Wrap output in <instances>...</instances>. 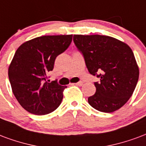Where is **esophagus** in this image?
I'll list each match as a JSON object with an SVG mask.
<instances>
[{
	"mask_svg": "<svg viewBox=\"0 0 146 146\" xmlns=\"http://www.w3.org/2000/svg\"><path fill=\"white\" fill-rule=\"evenodd\" d=\"M75 84H76V85H77V86H80H80H82V85L84 84V83L81 81H80V82H77V83H76Z\"/></svg>",
	"mask_w": 146,
	"mask_h": 146,
	"instance_id": "obj_1",
	"label": "esophagus"
}]
</instances>
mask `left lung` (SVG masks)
I'll use <instances>...</instances> for the list:
<instances>
[{
	"mask_svg": "<svg viewBox=\"0 0 146 146\" xmlns=\"http://www.w3.org/2000/svg\"><path fill=\"white\" fill-rule=\"evenodd\" d=\"M73 42L89 73L100 78V82H94L96 93L88 98L90 105L105 113L121 108L131 97L139 80L132 50L127 44L106 35H74Z\"/></svg>",
	"mask_w": 146,
	"mask_h": 146,
	"instance_id": "1",
	"label": "left lung"
}]
</instances>
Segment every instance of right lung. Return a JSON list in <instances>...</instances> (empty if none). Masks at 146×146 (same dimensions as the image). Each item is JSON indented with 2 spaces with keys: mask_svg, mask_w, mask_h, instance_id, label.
Returning a JSON list of instances; mask_svg holds the SVG:
<instances>
[{
  "mask_svg": "<svg viewBox=\"0 0 146 146\" xmlns=\"http://www.w3.org/2000/svg\"><path fill=\"white\" fill-rule=\"evenodd\" d=\"M72 38L73 35L41 36L25 42L15 52L8 77L13 94L27 111L43 115L60 105L65 87L46 79L56 58L67 49Z\"/></svg>",
  "mask_w": 146,
  "mask_h": 146,
  "instance_id": "1",
  "label": "right lung"
}]
</instances>
